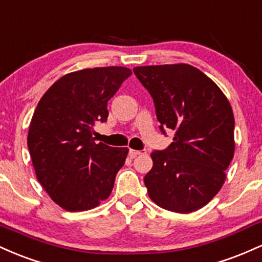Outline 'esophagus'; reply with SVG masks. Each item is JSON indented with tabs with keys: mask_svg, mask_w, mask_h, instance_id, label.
<instances>
[{
	"mask_svg": "<svg viewBox=\"0 0 262 262\" xmlns=\"http://www.w3.org/2000/svg\"><path fill=\"white\" fill-rule=\"evenodd\" d=\"M144 154H146V150L145 149H144V150H133V149L129 150V156H130L132 159L137 158L138 155H144Z\"/></svg>",
	"mask_w": 262,
	"mask_h": 262,
	"instance_id": "esophagus-1",
	"label": "esophagus"
}]
</instances>
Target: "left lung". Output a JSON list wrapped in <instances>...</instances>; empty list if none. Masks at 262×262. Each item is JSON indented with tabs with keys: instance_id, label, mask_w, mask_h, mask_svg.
<instances>
[{
	"instance_id": "8db88e82",
	"label": "left lung",
	"mask_w": 262,
	"mask_h": 262,
	"mask_svg": "<svg viewBox=\"0 0 262 262\" xmlns=\"http://www.w3.org/2000/svg\"><path fill=\"white\" fill-rule=\"evenodd\" d=\"M154 101L161 133L172 143L154 150L144 177L149 197L161 208L191 213L202 208L223 186L234 156V114L221 89L187 64L133 69Z\"/></svg>"
}]
</instances>
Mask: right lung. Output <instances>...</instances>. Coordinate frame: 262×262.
Masks as SVG:
<instances>
[{
    "label": "right lung",
    "instance_id": "obj_1",
    "mask_svg": "<svg viewBox=\"0 0 262 262\" xmlns=\"http://www.w3.org/2000/svg\"><path fill=\"white\" fill-rule=\"evenodd\" d=\"M132 75L122 66L85 69L56 81L39 101L29 125L28 149L38 181L69 212L87 210L110 197L127 148L92 139L107 121L108 101Z\"/></svg>",
    "mask_w": 262,
    "mask_h": 262
}]
</instances>
